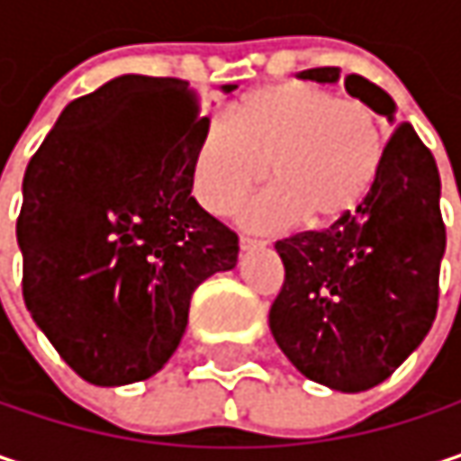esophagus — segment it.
Wrapping results in <instances>:
<instances>
[{
  "label": "esophagus",
  "instance_id": "1",
  "mask_svg": "<svg viewBox=\"0 0 461 461\" xmlns=\"http://www.w3.org/2000/svg\"><path fill=\"white\" fill-rule=\"evenodd\" d=\"M258 248H264V242L250 240V237H240V250H258Z\"/></svg>",
  "mask_w": 461,
  "mask_h": 461
}]
</instances>
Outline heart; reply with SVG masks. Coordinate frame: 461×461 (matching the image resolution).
<instances>
[{"label": "heart", "mask_w": 461, "mask_h": 461, "mask_svg": "<svg viewBox=\"0 0 461 461\" xmlns=\"http://www.w3.org/2000/svg\"><path fill=\"white\" fill-rule=\"evenodd\" d=\"M274 187L240 213L253 231L303 221L324 230L354 213L369 194L383 140L372 113L335 92L287 81L250 92L230 115L211 118L192 155V192L216 216L231 213L250 192Z\"/></svg>", "instance_id": "heart-1"}]
</instances>
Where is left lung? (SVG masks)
<instances>
[{"mask_svg": "<svg viewBox=\"0 0 461 461\" xmlns=\"http://www.w3.org/2000/svg\"><path fill=\"white\" fill-rule=\"evenodd\" d=\"M298 78L338 84L340 68L301 70ZM343 84L396 126V103L385 89L356 73ZM274 248L285 264V285L269 327L282 354L303 377L340 393L380 385L417 351L438 312L446 227L433 152L401 123L354 213Z\"/></svg>", "mask_w": 461, "mask_h": 461, "instance_id": "8db88e82", "label": "left lung"}]
</instances>
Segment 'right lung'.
<instances>
[{"label": "right lung", "mask_w": 461, "mask_h": 461, "mask_svg": "<svg viewBox=\"0 0 461 461\" xmlns=\"http://www.w3.org/2000/svg\"><path fill=\"white\" fill-rule=\"evenodd\" d=\"M187 86L140 73L107 81L65 105L23 176L25 309L92 385L160 372L197 285L237 267V234L189 194L208 118Z\"/></svg>", "instance_id": "obj_1"}]
</instances>
